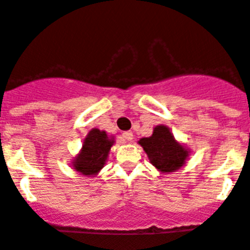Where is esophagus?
<instances>
[{
	"label": "esophagus",
	"mask_w": 250,
	"mask_h": 250,
	"mask_svg": "<svg viewBox=\"0 0 250 250\" xmlns=\"http://www.w3.org/2000/svg\"><path fill=\"white\" fill-rule=\"evenodd\" d=\"M123 138H125V140H128V142H130V140L133 139V132L132 130H127V132L123 133Z\"/></svg>",
	"instance_id": "1"
}]
</instances>
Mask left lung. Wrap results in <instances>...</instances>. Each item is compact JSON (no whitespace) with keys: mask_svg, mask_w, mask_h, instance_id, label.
Here are the masks:
<instances>
[{"mask_svg":"<svg viewBox=\"0 0 250 250\" xmlns=\"http://www.w3.org/2000/svg\"><path fill=\"white\" fill-rule=\"evenodd\" d=\"M139 144L146 152L152 166L161 172H174L186 162L188 151L174 140L166 125L154 128L152 135L143 138Z\"/></svg>","mask_w":250,"mask_h":250,"instance_id":"1","label":"left lung"}]
</instances>
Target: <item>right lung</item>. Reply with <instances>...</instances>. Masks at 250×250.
Returning a JSON list of instances; mask_svg holds the SVG:
<instances>
[{
  "label": "right lung",
  "mask_w": 250,
  "mask_h": 250,
  "mask_svg": "<svg viewBox=\"0 0 250 250\" xmlns=\"http://www.w3.org/2000/svg\"><path fill=\"white\" fill-rule=\"evenodd\" d=\"M112 145L113 139H110L106 132L91 129L84 140L81 154L74 159V169L85 176L98 173L105 165Z\"/></svg>",
  "instance_id": "right-lung-1"
}]
</instances>
